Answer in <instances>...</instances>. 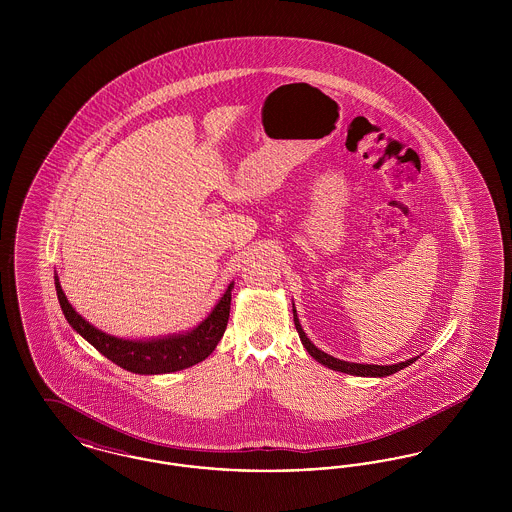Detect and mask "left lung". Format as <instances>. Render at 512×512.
<instances>
[{
  "label": "left lung",
  "mask_w": 512,
  "mask_h": 512,
  "mask_svg": "<svg viewBox=\"0 0 512 512\" xmlns=\"http://www.w3.org/2000/svg\"><path fill=\"white\" fill-rule=\"evenodd\" d=\"M293 322H295V328H297V334H299V338H301V343L305 345V349L309 351V355L313 357V359H317L320 365L328 366V368H332V370H338V372H345V374H353V376H378V378H382V376H390L393 372H397V370H403L405 366L411 365L414 363L416 359H409V361H405V363H399V365H359V363H347V361H340V359H334L332 355H328V353H324V351H320L315 343H311V340L305 336V332H303V328H301V324H299V318L295 315V309H293Z\"/></svg>",
  "instance_id": "obj_1"
}]
</instances>
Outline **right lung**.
<instances>
[{"label":"right lung","instance_id":"right-lung-1","mask_svg":"<svg viewBox=\"0 0 512 512\" xmlns=\"http://www.w3.org/2000/svg\"><path fill=\"white\" fill-rule=\"evenodd\" d=\"M232 288L234 284H230L228 290L220 297L213 313L188 334H178L163 340H121L101 332L80 317L74 311L73 305L67 301L65 293L61 290L59 278L55 276V290L67 322L84 340L90 341L101 355H105L115 365L122 366L124 370L136 372V374L176 372L205 361L215 351L217 343L226 330L228 317H230Z\"/></svg>","mask_w":512,"mask_h":512}]
</instances>
